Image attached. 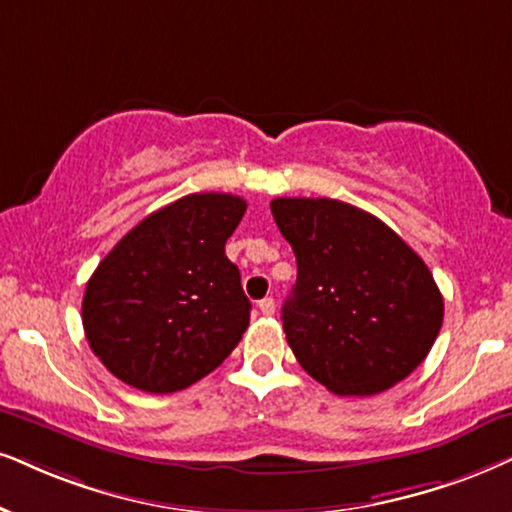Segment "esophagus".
I'll list each match as a JSON object with an SVG mask.
<instances>
[{
    "mask_svg": "<svg viewBox=\"0 0 512 512\" xmlns=\"http://www.w3.org/2000/svg\"><path fill=\"white\" fill-rule=\"evenodd\" d=\"M260 312H262L264 316H271V314L276 312L274 297H264V300H260Z\"/></svg>",
    "mask_w": 512,
    "mask_h": 512,
    "instance_id": "1",
    "label": "esophagus"
}]
</instances>
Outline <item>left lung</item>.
<instances>
[{
  "label": "left lung",
  "mask_w": 512,
  "mask_h": 512,
  "mask_svg": "<svg viewBox=\"0 0 512 512\" xmlns=\"http://www.w3.org/2000/svg\"><path fill=\"white\" fill-rule=\"evenodd\" d=\"M271 215L297 260L281 319L304 371L340 397H371L416 371L444 319L416 252L342 200L274 198Z\"/></svg>",
  "instance_id": "obj_1"
}]
</instances>
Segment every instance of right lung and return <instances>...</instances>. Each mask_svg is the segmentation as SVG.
<instances>
[{
    "label": "right lung",
    "instance_id": "right-lung-1",
    "mask_svg": "<svg viewBox=\"0 0 512 512\" xmlns=\"http://www.w3.org/2000/svg\"><path fill=\"white\" fill-rule=\"evenodd\" d=\"M231 193H191L134 226L82 297L89 347L122 383L167 394L215 371L250 323L224 245L245 215Z\"/></svg>",
    "mask_w": 512,
    "mask_h": 512
}]
</instances>
